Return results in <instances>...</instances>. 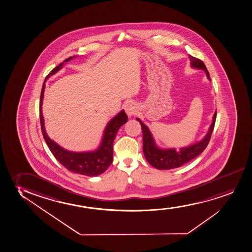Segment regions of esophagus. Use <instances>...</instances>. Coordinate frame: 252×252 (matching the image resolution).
<instances>
[{
  "instance_id": "obj_1",
  "label": "esophagus",
  "mask_w": 252,
  "mask_h": 252,
  "mask_svg": "<svg viewBox=\"0 0 252 252\" xmlns=\"http://www.w3.org/2000/svg\"><path fill=\"white\" fill-rule=\"evenodd\" d=\"M125 111L128 115V117H131L132 115H134L137 112V107L133 102H129L125 106Z\"/></svg>"
}]
</instances>
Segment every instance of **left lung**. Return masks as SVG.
Listing matches in <instances>:
<instances>
[{"instance_id":"8db88e82","label":"left lung","mask_w":252,"mask_h":252,"mask_svg":"<svg viewBox=\"0 0 252 252\" xmlns=\"http://www.w3.org/2000/svg\"><path fill=\"white\" fill-rule=\"evenodd\" d=\"M189 58L190 60V65L194 68L204 70L206 72L207 78L210 80L209 72L204 63L201 60L191 56H189ZM216 119V111L213 116L212 123L209 127V131L206 136L203 137V140L197 142L192 145H189L188 147L180 148V151H176L175 149L162 150L157 147L149 128L137 118V121L140 122L143 131V151L148 162L151 164L152 167L160 170H169L173 168H177L181 167L184 164L189 162V160L199 156L200 154L205 150L212 135Z\"/></svg>"}]
</instances>
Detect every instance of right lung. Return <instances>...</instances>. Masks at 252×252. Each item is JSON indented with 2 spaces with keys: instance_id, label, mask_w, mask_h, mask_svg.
<instances>
[{
  "instance_id": "1",
  "label": "right lung",
  "mask_w": 252,
  "mask_h": 252,
  "mask_svg": "<svg viewBox=\"0 0 252 252\" xmlns=\"http://www.w3.org/2000/svg\"><path fill=\"white\" fill-rule=\"evenodd\" d=\"M72 59V57H69L68 59L65 60L63 63H61L59 65H57L56 67L53 69L52 71L49 72V75L46 77L42 92H41V95H40L39 113L41 129H42L44 140L48 144L49 150L52 152L54 157H56V160H58L60 163L64 166L67 170L71 171L72 173L83 174L85 176H97L99 174L104 173L105 171L108 169V167L111 165L113 161V144L119 129L122 125L126 123L127 115H126L124 110H122L108 122L107 126L105 128L101 144L96 151H89V152H72L61 147L60 145L49 138V136L46 133L43 112H42L45 82L49 76L55 74L56 72L59 71L60 69L63 68L64 63H67Z\"/></svg>"
}]
</instances>
